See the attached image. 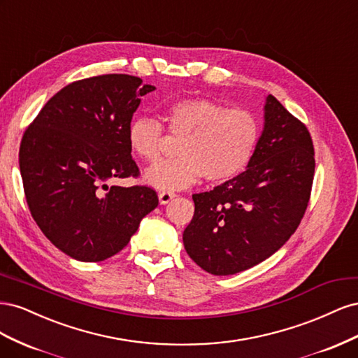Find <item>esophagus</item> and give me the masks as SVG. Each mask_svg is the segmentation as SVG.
I'll use <instances>...</instances> for the list:
<instances>
[{
  "instance_id": "34e87169",
  "label": "esophagus",
  "mask_w": 358,
  "mask_h": 358,
  "mask_svg": "<svg viewBox=\"0 0 358 358\" xmlns=\"http://www.w3.org/2000/svg\"><path fill=\"white\" fill-rule=\"evenodd\" d=\"M173 197H175V194L169 192V191H162L158 194V200L161 204H167Z\"/></svg>"
}]
</instances>
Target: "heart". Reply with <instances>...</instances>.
<instances>
[{
	"mask_svg": "<svg viewBox=\"0 0 358 358\" xmlns=\"http://www.w3.org/2000/svg\"><path fill=\"white\" fill-rule=\"evenodd\" d=\"M164 121L169 133L182 140L176 159L146 169L143 180L157 189L188 188L201 176L209 182L230 180L251 164L262 138L254 113L206 99L175 101L164 110ZM164 140V129L152 117H136L128 127V143L145 161L161 157Z\"/></svg>",
	"mask_w": 358,
	"mask_h": 358,
	"instance_id": "1",
	"label": "heart"
}]
</instances>
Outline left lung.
<instances>
[{
	"label": "left lung",
	"instance_id": "left-lung-1",
	"mask_svg": "<svg viewBox=\"0 0 358 358\" xmlns=\"http://www.w3.org/2000/svg\"><path fill=\"white\" fill-rule=\"evenodd\" d=\"M313 171L308 128L267 95L264 128L251 164L212 191L192 196L196 210L183 231L188 255L216 276L264 262L297 230Z\"/></svg>",
	"mask_w": 358,
	"mask_h": 358
}]
</instances>
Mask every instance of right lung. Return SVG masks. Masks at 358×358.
I'll use <instances>...</instances> for the list:
<instances>
[{
	"label": "right lung",
	"mask_w": 358,
	"mask_h": 358,
	"mask_svg": "<svg viewBox=\"0 0 358 358\" xmlns=\"http://www.w3.org/2000/svg\"><path fill=\"white\" fill-rule=\"evenodd\" d=\"M154 90L128 74L73 82L24 133L19 169L29 212L43 234L74 259L113 257L158 206L148 187L107 183L138 176L128 127L140 96Z\"/></svg>",
	"instance_id": "obj_1"
}]
</instances>
